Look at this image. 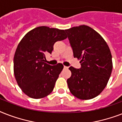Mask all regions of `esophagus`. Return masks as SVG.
I'll list each match as a JSON object with an SVG mask.
<instances>
[{
	"label": "esophagus",
	"mask_w": 122,
	"mask_h": 122,
	"mask_svg": "<svg viewBox=\"0 0 122 122\" xmlns=\"http://www.w3.org/2000/svg\"><path fill=\"white\" fill-rule=\"evenodd\" d=\"M64 68H65V69H68V67L66 66H64Z\"/></svg>",
	"instance_id": "obj_1"
}]
</instances>
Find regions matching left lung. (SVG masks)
Returning a JSON list of instances; mask_svg holds the SVG:
<instances>
[{"instance_id":"1","label":"left lung","mask_w":122,"mask_h":122,"mask_svg":"<svg viewBox=\"0 0 122 122\" xmlns=\"http://www.w3.org/2000/svg\"><path fill=\"white\" fill-rule=\"evenodd\" d=\"M73 49V56L80 60L81 68L71 66L67 80L70 91L82 100L96 97L101 93L110 79L113 69L108 44L96 30L86 25L65 30Z\"/></svg>"}]
</instances>
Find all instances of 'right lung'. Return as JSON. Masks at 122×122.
Masks as SVG:
<instances>
[{
    "label": "right lung",
    "mask_w": 122,
    "mask_h": 122,
    "mask_svg": "<svg viewBox=\"0 0 122 122\" xmlns=\"http://www.w3.org/2000/svg\"><path fill=\"white\" fill-rule=\"evenodd\" d=\"M67 38L65 30L39 26L28 31L18 44L14 56V74L21 91L33 99H41L52 92L63 69L61 63L45 62L55 42Z\"/></svg>",
    "instance_id": "add662e5"
}]
</instances>
